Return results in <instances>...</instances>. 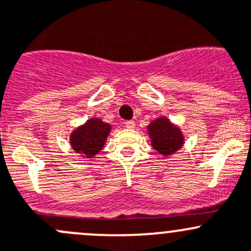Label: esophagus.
I'll return each instance as SVG.
<instances>
[{
  "instance_id": "1",
  "label": "esophagus",
  "mask_w": 251,
  "mask_h": 251,
  "mask_svg": "<svg viewBox=\"0 0 251 251\" xmlns=\"http://www.w3.org/2000/svg\"><path fill=\"white\" fill-rule=\"evenodd\" d=\"M126 127H127L128 129H134L135 123L133 121H127V122H126Z\"/></svg>"
}]
</instances>
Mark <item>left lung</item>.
I'll use <instances>...</instances> for the list:
<instances>
[{
    "instance_id": "left-lung-1",
    "label": "left lung",
    "mask_w": 251,
    "mask_h": 251,
    "mask_svg": "<svg viewBox=\"0 0 251 251\" xmlns=\"http://www.w3.org/2000/svg\"><path fill=\"white\" fill-rule=\"evenodd\" d=\"M151 147L159 154L170 156L182 148L185 137L176 124L171 123L166 117H159L148 126Z\"/></svg>"
}]
</instances>
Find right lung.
Masks as SVG:
<instances>
[{"label": "right lung", "instance_id": "add662e5", "mask_svg": "<svg viewBox=\"0 0 251 251\" xmlns=\"http://www.w3.org/2000/svg\"><path fill=\"white\" fill-rule=\"evenodd\" d=\"M109 132L111 124L100 118L88 119L85 124L73 130L70 134V145L80 156L91 159L103 149Z\"/></svg>", "mask_w": 251, "mask_h": 251}]
</instances>
